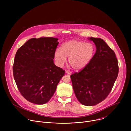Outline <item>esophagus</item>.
<instances>
[{"instance_id":"34e87169","label":"esophagus","mask_w":131,"mask_h":131,"mask_svg":"<svg viewBox=\"0 0 131 131\" xmlns=\"http://www.w3.org/2000/svg\"><path fill=\"white\" fill-rule=\"evenodd\" d=\"M66 72L67 74H69V75H71V74H72V72L71 71H68V70H66Z\"/></svg>"}]
</instances>
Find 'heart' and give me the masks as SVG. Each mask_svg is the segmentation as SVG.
I'll list each match as a JSON object with an SVG mask.
<instances>
[{"instance_id": "obj_1", "label": "heart", "mask_w": 131, "mask_h": 131, "mask_svg": "<svg viewBox=\"0 0 131 131\" xmlns=\"http://www.w3.org/2000/svg\"><path fill=\"white\" fill-rule=\"evenodd\" d=\"M95 52V46L90 42L78 40H72L64 43L61 49L54 53V59L61 66L68 58L70 66L74 69L80 70L86 67L93 59Z\"/></svg>"}]
</instances>
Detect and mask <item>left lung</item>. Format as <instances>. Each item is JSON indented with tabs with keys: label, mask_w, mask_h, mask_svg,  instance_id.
I'll return each instance as SVG.
<instances>
[{
	"label": "left lung",
	"mask_w": 131,
	"mask_h": 131,
	"mask_svg": "<svg viewBox=\"0 0 131 131\" xmlns=\"http://www.w3.org/2000/svg\"><path fill=\"white\" fill-rule=\"evenodd\" d=\"M96 50L89 64L70 76L72 87L79 102L92 106L109 95L118 77L119 67L114 51L101 38L91 37Z\"/></svg>",
	"instance_id": "left-lung-1"
}]
</instances>
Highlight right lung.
I'll return each mask as SVG.
<instances>
[{
    "instance_id": "add662e5",
    "label": "right lung",
    "mask_w": 131,
    "mask_h": 131,
    "mask_svg": "<svg viewBox=\"0 0 131 131\" xmlns=\"http://www.w3.org/2000/svg\"><path fill=\"white\" fill-rule=\"evenodd\" d=\"M58 40L53 37L31 38L15 54L13 77L21 95L30 103H47L64 75L65 70L53 62Z\"/></svg>"
}]
</instances>
